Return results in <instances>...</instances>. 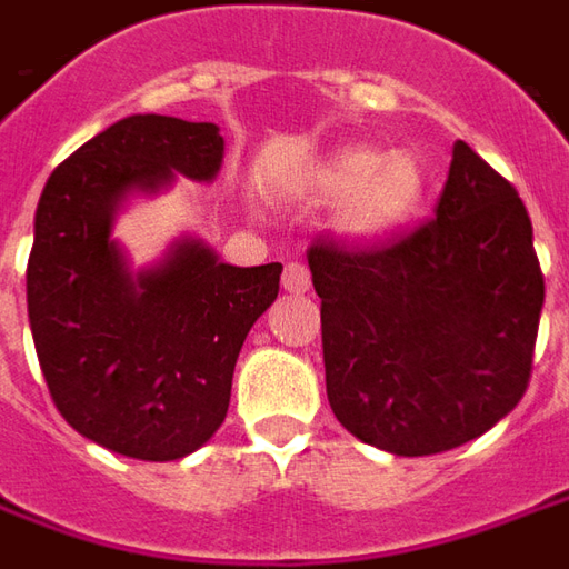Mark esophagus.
Segmentation results:
<instances>
[{
    "instance_id": "1",
    "label": "esophagus",
    "mask_w": 569,
    "mask_h": 569,
    "mask_svg": "<svg viewBox=\"0 0 569 569\" xmlns=\"http://www.w3.org/2000/svg\"><path fill=\"white\" fill-rule=\"evenodd\" d=\"M281 284H284V291L307 293L309 284H312L309 269L303 262H288V266H284V276H281Z\"/></svg>"
}]
</instances>
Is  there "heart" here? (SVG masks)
<instances>
[{
  "mask_svg": "<svg viewBox=\"0 0 569 569\" xmlns=\"http://www.w3.org/2000/svg\"><path fill=\"white\" fill-rule=\"evenodd\" d=\"M303 194L309 201L340 203L337 232L368 244L415 219L427 198V172L409 151L383 154L371 144H347L307 172Z\"/></svg>",
  "mask_w": 569,
  "mask_h": 569,
  "instance_id": "b5f03b06",
  "label": "heart"
}]
</instances>
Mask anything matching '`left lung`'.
<instances>
[{"instance_id":"obj_1","label":"left lung","mask_w":569,"mask_h":569,"mask_svg":"<svg viewBox=\"0 0 569 569\" xmlns=\"http://www.w3.org/2000/svg\"><path fill=\"white\" fill-rule=\"evenodd\" d=\"M325 387L337 421L393 456L477 440L530 383L546 281L515 186L452 148L437 217L387 244L316 241Z\"/></svg>"}]
</instances>
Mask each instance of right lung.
<instances>
[{"mask_svg": "<svg viewBox=\"0 0 569 569\" xmlns=\"http://www.w3.org/2000/svg\"><path fill=\"white\" fill-rule=\"evenodd\" d=\"M217 123L132 113L49 176L33 219L27 316L54 406L77 433L142 461L201 449L226 421L247 331L276 303L281 262L229 266L201 238L132 272L111 238L136 194L213 182Z\"/></svg>", "mask_w": 569, "mask_h": 569, "instance_id": "right-lung-1", "label": "right lung"}]
</instances>
